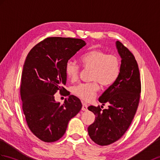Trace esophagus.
I'll return each instance as SVG.
<instances>
[{
  "label": "esophagus",
  "instance_id": "34e87169",
  "mask_svg": "<svg viewBox=\"0 0 160 160\" xmlns=\"http://www.w3.org/2000/svg\"><path fill=\"white\" fill-rule=\"evenodd\" d=\"M87 107H88V106H87V103H82V110L86 111L87 110Z\"/></svg>",
  "mask_w": 160,
  "mask_h": 160
}]
</instances>
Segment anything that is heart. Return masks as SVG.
Segmentation results:
<instances>
[{
	"label": "heart",
	"instance_id": "b5f03b06",
	"mask_svg": "<svg viewBox=\"0 0 160 160\" xmlns=\"http://www.w3.org/2000/svg\"><path fill=\"white\" fill-rule=\"evenodd\" d=\"M80 61L84 68L91 69V80L95 82L82 83L73 87L74 95L84 101H91L99 91L98 82L103 87L113 84L119 76L121 61L117 56L108 54L101 50H91L81 56ZM79 67L73 61H68L65 65L68 78L76 81L78 78Z\"/></svg>",
	"mask_w": 160,
	"mask_h": 160
}]
</instances>
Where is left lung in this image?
<instances>
[{
  "instance_id": "8db88e82",
  "label": "left lung",
  "mask_w": 160,
  "mask_h": 160,
  "mask_svg": "<svg viewBox=\"0 0 160 160\" xmlns=\"http://www.w3.org/2000/svg\"><path fill=\"white\" fill-rule=\"evenodd\" d=\"M116 47L121 58L119 76L99 98L103 106L108 103V108L88 107L96 116L93 123L88 128V135L101 146L116 142L127 131L138 108L141 92L140 72L134 56L118 41Z\"/></svg>"
}]
</instances>
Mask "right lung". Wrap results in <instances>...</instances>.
<instances>
[{"label": "right lung", "mask_w": 160, "mask_h": 160, "mask_svg": "<svg viewBox=\"0 0 160 160\" xmlns=\"http://www.w3.org/2000/svg\"><path fill=\"white\" fill-rule=\"evenodd\" d=\"M86 44L80 39L48 38L33 47L26 58L20 85L22 110L29 129L44 142L60 139L82 106L73 95L63 104L55 101L54 95L66 91V63Z\"/></svg>", "instance_id": "obj_1"}]
</instances>
